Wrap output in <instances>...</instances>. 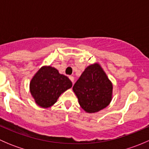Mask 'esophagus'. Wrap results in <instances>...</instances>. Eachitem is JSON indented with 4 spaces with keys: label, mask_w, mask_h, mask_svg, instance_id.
Instances as JSON below:
<instances>
[{
    "label": "esophagus",
    "mask_w": 149,
    "mask_h": 149,
    "mask_svg": "<svg viewBox=\"0 0 149 149\" xmlns=\"http://www.w3.org/2000/svg\"><path fill=\"white\" fill-rule=\"evenodd\" d=\"M69 79H70V80L71 81L72 83H73V82H74V78H73V76H69Z\"/></svg>",
    "instance_id": "34e87169"
}]
</instances>
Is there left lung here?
I'll return each instance as SVG.
<instances>
[{"instance_id": "8db88e82", "label": "left lung", "mask_w": 149, "mask_h": 149, "mask_svg": "<svg viewBox=\"0 0 149 149\" xmlns=\"http://www.w3.org/2000/svg\"><path fill=\"white\" fill-rule=\"evenodd\" d=\"M73 90L80 106L88 113L102 110L112 100V84L98 63L85 69Z\"/></svg>"}]
</instances>
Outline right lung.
<instances>
[{
	"label": "right lung",
	"instance_id": "right-lung-1",
	"mask_svg": "<svg viewBox=\"0 0 149 149\" xmlns=\"http://www.w3.org/2000/svg\"><path fill=\"white\" fill-rule=\"evenodd\" d=\"M71 86L70 79L60 74L56 68L43 66L32 78L29 88L37 104L47 108L56 102L61 94Z\"/></svg>",
	"mask_w": 149,
	"mask_h": 149
}]
</instances>
